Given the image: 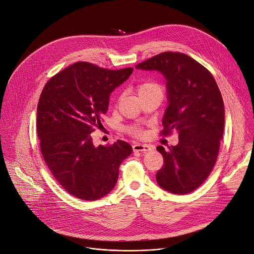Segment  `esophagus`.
I'll return each instance as SVG.
<instances>
[{
  "mask_svg": "<svg viewBox=\"0 0 254 254\" xmlns=\"http://www.w3.org/2000/svg\"><path fill=\"white\" fill-rule=\"evenodd\" d=\"M133 151H140V152H149L153 150L152 146L147 145V144H140V143H135L133 146Z\"/></svg>",
  "mask_w": 254,
  "mask_h": 254,
  "instance_id": "34e87169",
  "label": "esophagus"
}]
</instances>
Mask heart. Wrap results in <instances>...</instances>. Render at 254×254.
<instances>
[{
	"mask_svg": "<svg viewBox=\"0 0 254 254\" xmlns=\"http://www.w3.org/2000/svg\"><path fill=\"white\" fill-rule=\"evenodd\" d=\"M137 94H138L139 98H142V97L150 95V94H161L162 95V89L157 83H155L153 81H145V82L140 83L137 86ZM129 131L132 134H140V130L136 127L129 128Z\"/></svg>",
	"mask_w": 254,
	"mask_h": 254,
	"instance_id": "1",
	"label": "heart"
}]
</instances>
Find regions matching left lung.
Instances as JSON below:
<instances>
[{"mask_svg":"<svg viewBox=\"0 0 254 254\" xmlns=\"http://www.w3.org/2000/svg\"><path fill=\"white\" fill-rule=\"evenodd\" d=\"M135 67L159 71L165 77L168 107L163 132L179 134L176 146L157 147L164 158L157 183L169 192L190 193L208 178L218 157L225 126L219 87L207 68L182 53L165 52Z\"/></svg>","mask_w":254,"mask_h":254,"instance_id":"left-lung-1","label":"left lung"}]
</instances>
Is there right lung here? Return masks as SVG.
Instances as JSON below:
<instances>
[{
	"label": "right lung",
	"mask_w": 254,
	"mask_h": 254,
	"mask_svg": "<svg viewBox=\"0 0 254 254\" xmlns=\"http://www.w3.org/2000/svg\"><path fill=\"white\" fill-rule=\"evenodd\" d=\"M75 63L46 83L37 106V133L43 158L58 183L71 195L94 201L110 193L119 168L132 147L117 140L95 146L91 132L102 126L111 93L132 73Z\"/></svg>",
	"instance_id": "add662e5"
}]
</instances>
